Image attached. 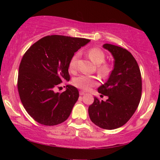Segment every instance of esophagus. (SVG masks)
Returning <instances> with one entry per match:
<instances>
[{
  "mask_svg": "<svg viewBox=\"0 0 160 160\" xmlns=\"http://www.w3.org/2000/svg\"><path fill=\"white\" fill-rule=\"evenodd\" d=\"M79 93H80V95H83L84 94H85V92H82V91H80V92H79Z\"/></svg>",
  "mask_w": 160,
  "mask_h": 160,
  "instance_id": "1",
  "label": "esophagus"
}]
</instances>
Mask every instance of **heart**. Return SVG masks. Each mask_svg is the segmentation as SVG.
<instances>
[{
    "label": "heart",
    "mask_w": 160,
    "mask_h": 160,
    "mask_svg": "<svg viewBox=\"0 0 160 160\" xmlns=\"http://www.w3.org/2000/svg\"><path fill=\"white\" fill-rule=\"evenodd\" d=\"M87 54L92 61L98 65V71L102 76L106 77L111 74L112 65L109 62L104 61L106 56L103 50L98 47H92L87 51ZM78 56L79 53L77 52L73 55L70 59L68 64L70 71H76ZM73 84L78 89H82V90H89L92 86L98 85V78L94 76L81 74L73 80Z\"/></svg>",
    "instance_id": "b5f03b06"
}]
</instances>
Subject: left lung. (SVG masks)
<instances>
[{"label": "left lung", "mask_w": 160, "mask_h": 160, "mask_svg": "<svg viewBox=\"0 0 160 160\" xmlns=\"http://www.w3.org/2000/svg\"><path fill=\"white\" fill-rule=\"evenodd\" d=\"M112 53L114 67L105 83L98 89L101 97H94L89 115L93 123L104 129H115L125 125L134 114L141 98L142 80L139 66L132 53L117 46L105 43Z\"/></svg>", "instance_id": "8db88e82"}]
</instances>
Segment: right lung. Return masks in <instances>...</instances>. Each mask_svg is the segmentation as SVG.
I'll return each mask as SVG.
<instances>
[{
  "label": "right lung",
  "instance_id": "obj_1",
  "mask_svg": "<svg viewBox=\"0 0 160 160\" xmlns=\"http://www.w3.org/2000/svg\"><path fill=\"white\" fill-rule=\"evenodd\" d=\"M90 41L85 38L49 35L31 46L19 68L17 87L23 107L39 123L56 126L68 118L79 92L67 85L63 92L55 89L69 80L68 64L80 47Z\"/></svg>",
  "mask_w": 160,
  "mask_h": 160
}]
</instances>
